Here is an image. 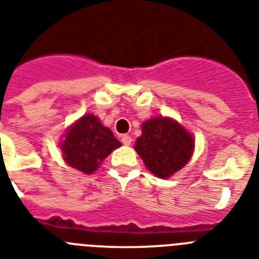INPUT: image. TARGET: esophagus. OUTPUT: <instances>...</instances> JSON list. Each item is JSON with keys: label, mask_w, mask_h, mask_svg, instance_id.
I'll use <instances>...</instances> for the list:
<instances>
[{"label": "esophagus", "mask_w": 259, "mask_h": 259, "mask_svg": "<svg viewBox=\"0 0 259 259\" xmlns=\"http://www.w3.org/2000/svg\"><path fill=\"white\" fill-rule=\"evenodd\" d=\"M132 141L133 139L130 135H122V137H121V142H122L125 146H130V144H132Z\"/></svg>", "instance_id": "34e87169"}]
</instances>
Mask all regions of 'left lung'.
I'll return each instance as SVG.
<instances>
[{"mask_svg": "<svg viewBox=\"0 0 259 259\" xmlns=\"http://www.w3.org/2000/svg\"><path fill=\"white\" fill-rule=\"evenodd\" d=\"M193 147L192 135L176 120L155 117L142 124L134 148L151 173L169 178L190 161Z\"/></svg>", "mask_w": 259, "mask_h": 259, "instance_id": "obj_1", "label": "left lung"}]
</instances>
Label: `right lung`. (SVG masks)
Wrapping results in <instances>:
<instances>
[{
  "instance_id": "right-lung-1",
  "label": "right lung",
  "mask_w": 259,
  "mask_h": 259,
  "mask_svg": "<svg viewBox=\"0 0 259 259\" xmlns=\"http://www.w3.org/2000/svg\"><path fill=\"white\" fill-rule=\"evenodd\" d=\"M113 133L94 115H85L66 133L60 144L63 158L69 166L85 174H92L104 158L120 147Z\"/></svg>"
}]
</instances>
